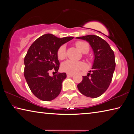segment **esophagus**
I'll list each match as a JSON object with an SVG mask.
<instances>
[{"label":"esophagus","mask_w":134,"mask_h":134,"mask_svg":"<svg viewBox=\"0 0 134 134\" xmlns=\"http://www.w3.org/2000/svg\"><path fill=\"white\" fill-rule=\"evenodd\" d=\"M67 76L68 77H72V76H74V74H68V73L67 74Z\"/></svg>","instance_id":"1"}]
</instances>
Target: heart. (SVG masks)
I'll list each match as a JSON object with an SVG mask.
<instances>
[{
    "mask_svg": "<svg viewBox=\"0 0 134 134\" xmlns=\"http://www.w3.org/2000/svg\"><path fill=\"white\" fill-rule=\"evenodd\" d=\"M76 47L81 52L87 53L89 51V45L85 41H77L76 43ZM57 56L60 60H63L66 56V47L64 45L61 46L58 50ZM85 67V64L82 62L74 61L72 60H68L62 63L61 68L63 71L67 72L68 74H75L80 70L84 69Z\"/></svg>",
    "mask_w": 134,
    "mask_h": 134,
    "instance_id": "heart-1",
    "label": "heart"
}]
</instances>
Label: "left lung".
I'll return each mask as SVG.
<instances>
[{"mask_svg":"<svg viewBox=\"0 0 134 134\" xmlns=\"http://www.w3.org/2000/svg\"><path fill=\"white\" fill-rule=\"evenodd\" d=\"M87 41L93 50L94 60L91 73L82 76L77 85L80 93L87 97L96 98L108 88L115 69V54L110 46L103 39L95 35L76 37Z\"/></svg>","mask_w":134,"mask_h":134,"instance_id":"8db88e82","label":"left lung"}]
</instances>
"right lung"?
<instances>
[{"label":"right lung","mask_w":134,"mask_h":134,"mask_svg":"<svg viewBox=\"0 0 134 134\" xmlns=\"http://www.w3.org/2000/svg\"><path fill=\"white\" fill-rule=\"evenodd\" d=\"M73 38L44 34L28 49L24 58V76L31 91L40 100L51 101L60 94L66 74L58 72L60 63L57 52L61 46ZM52 70L57 74L50 77L48 73Z\"/></svg>","instance_id":"1"}]
</instances>
